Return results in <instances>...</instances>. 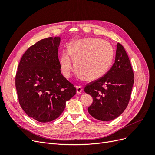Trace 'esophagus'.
<instances>
[{
  "mask_svg": "<svg viewBox=\"0 0 155 155\" xmlns=\"http://www.w3.org/2000/svg\"><path fill=\"white\" fill-rule=\"evenodd\" d=\"M76 89H77V93L78 94H81L83 91V87H81V86H77Z\"/></svg>",
  "mask_w": 155,
  "mask_h": 155,
  "instance_id": "esophagus-1",
  "label": "esophagus"
}]
</instances>
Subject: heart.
Segmentation results:
<instances>
[{"label": "heart", "instance_id": "obj_1", "mask_svg": "<svg viewBox=\"0 0 155 155\" xmlns=\"http://www.w3.org/2000/svg\"><path fill=\"white\" fill-rule=\"evenodd\" d=\"M76 62L78 71L88 81L101 78L109 68L113 58V48L109 42L95 38L78 39L72 41L68 51L63 52L60 64L65 78H68Z\"/></svg>", "mask_w": 155, "mask_h": 155}]
</instances>
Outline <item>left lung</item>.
Segmentation results:
<instances>
[{"mask_svg": "<svg viewBox=\"0 0 155 155\" xmlns=\"http://www.w3.org/2000/svg\"><path fill=\"white\" fill-rule=\"evenodd\" d=\"M134 73L124 46L117 44L114 63L104 76L85 87L93 98L88 111L100 121H111L123 113L129 104Z\"/></svg>", "mask_w": 155, "mask_h": 155, "instance_id": "obj_1", "label": "left lung"}]
</instances>
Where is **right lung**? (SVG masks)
<instances>
[{
    "label": "right lung",
    "instance_id": "obj_1",
    "mask_svg": "<svg viewBox=\"0 0 155 155\" xmlns=\"http://www.w3.org/2000/svg\"><path fill=\"white\" fill-rule=\"evenodd\" d=\"M60 37L42 39L23 54L15 76L19 104L26 114L39 122H49L63 112L66 101L76 94L63 77L58 58Z\"/></svg>",
    "mask_w": 155,
    "mask_h": 155
}]
</instances>
